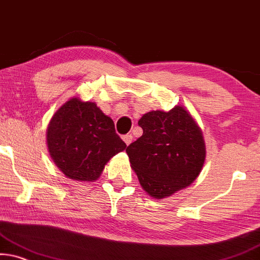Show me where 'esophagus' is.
Here are the masks:
<instances>
[{
	"label": "esophagus",
	"mask_w": 260,
	"mask_h": 260,
	"mask_svg": "<svg viewBox=\"0 0 260 260\" xmlns=\"http://www.w3.org/2000/svg\"><path fill=\"white\" fill-rule=\"evenodd\" d=\"M122 139H123L124 143H126V145H129V144L132 143V140H133V136H132V134H126V136L122 137Z\"/></svg>",
	"instance_id": "obj_1"
}]
</instances>
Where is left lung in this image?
I'll return each mask as SVG.
<instances>
[{
  "instance_id": "1",
  "label": "left lung",
  "mask_w": 260,
  "mask_h": 260,
  "mask_svg": "<svg viewBox=\"0 0 260 260\" xmlns=\"http://www.w3.org/2000/svg\"><path fill=\"white\" fill-rule=\"evenodd\" d=\"M143 136L127 146L132 169L154 199L189 186L202 172L205 144L198 124L183 107L144 114Z\"/></svg>"
}]
</instances>
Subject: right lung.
Masks as SVG:
<instances>
[{
	"mask_svg": "<svg viewBox=\"0 0 260 260\" xmlns=\"http://www.w3.org/2000/svg\"><path fill=\"white\" fill-rule=\"evenodd\" d=\"M50 157L66 176L94 181L111 157L126 149L114 121L93 102L71 98L54 114L47 131Z\"/></svg>",
	"mask_w": 260,
	"mask_h": 260,
	"instance_id": "obj_1",
	"label": "right lung"
}]
</instances>
